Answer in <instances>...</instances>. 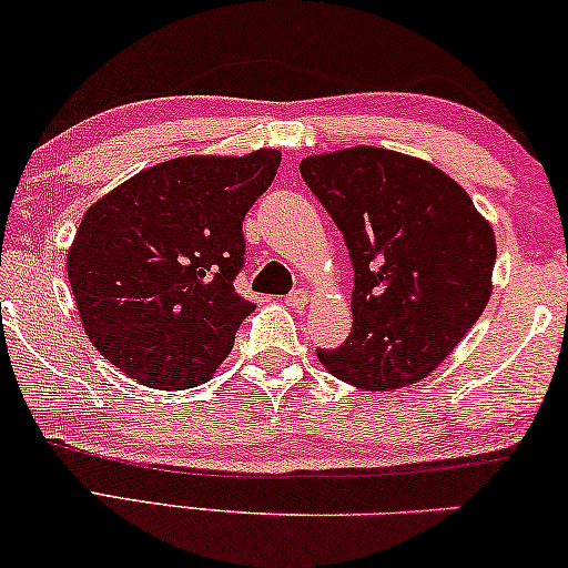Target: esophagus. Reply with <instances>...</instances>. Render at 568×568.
<instances>
[{
  "instance_id": "1",
  "label": "esophagus",
  "mask_w": 568,
  "mask_h": 568,
  "mask_svg": "<svg viewBox=\"0 0 568 568\" xmlns=\"http://www.w3.org/2000/svg\"><path fill=\"white\" fill-rule=\"evenodd\" d=\"M308 301H311V295H308V291H303V287H298V291H293L291 295H285V303L291 308H306Z\"/></svg>"
}]
</instances>
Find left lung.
I'll use <instances>...</instances> for the list:
<instances>
[{
	"mask_svg": "<svg viewBox=\"0 0 568 568\" xmlns=\"http://www.w3.org/2000/svg\"><path fill=\"white\" fill-rule=\"evenodd\" d=\"M354 265L352 332L316 357L362 393L400 390L456 349L493 295V224L442 168L357 145L301 160Z\"/></svg>",
	"mask_w": 568,
	"mask_h": 568,
	"instance_id": "obj_1",
	"label": "left lung"
}]
</instances>
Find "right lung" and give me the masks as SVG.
<instances>
[{"label": "right lung", "mask_w": 568, "mask_h": 568, "mask_svg": "<svg viewBox=\"0 0 568 568\" xmlns=\"http://www.w3.org/2000/svg\"><path fill=\"white\" fill-rule=\"evenodd\" d=\"M281 150L183 155L91 203L65 267L91 344L134 383L189 390L216 375L252 303L234 291L242 219Z\"/></svg>", "instance_id": "1"}]
</instances>
